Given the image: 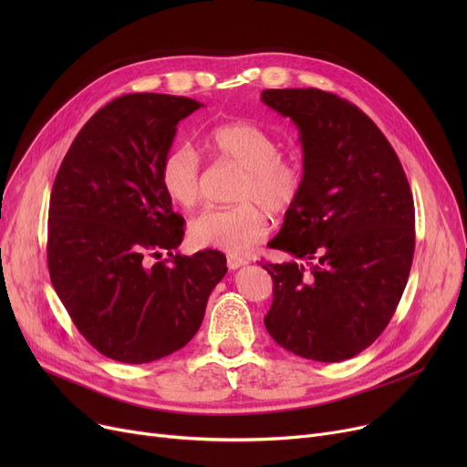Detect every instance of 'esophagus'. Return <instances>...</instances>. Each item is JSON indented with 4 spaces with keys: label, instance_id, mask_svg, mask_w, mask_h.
<instances>
[{
    "label": "esophagus",
    "instance_id": "esophagus-1",
    "mask_svg": "<svg viewBox=\"0 0 467 467\" xmlns=\"http://www.w3.org/2000/svg\"><path fill=\"white\" fill-rule=\"evenodd\" d=\"M244 265H248V261H246V259H242V257H234V255L227 257V266L231 268V271H236V268H240V266H244Z\"/></svg>",
    "mask_w": 467,
    "mask_h": 467
}]
</instances>
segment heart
<instances>
[{
	"mask_svg": "<svg viewBox=\"0 0 467 467\" xmlns=\"http://www.w3.org/2000/svg\"><path fill=\"white\" fill-rule=\"evenodd\" d=\"M206 150L219 161L244 170L231 208H210L191 219L189 238L199 248L229 254L248 252L268 234L265 208L284 213L299 201L305 171L299 162L282 155V143L246 120L221 122L204 134ZM161 183L171 201L191 208L202 196L201 159L189 145H176L164 155Z\"/></svg>",
	"mask_w": 467,
	"mask_h": 467,
	"instance_id": "obj_1",
	"label": "heart"
}]
</instances>
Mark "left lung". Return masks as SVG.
I'll list each match as a JSON object with an SVG mask.
<instances>
[{
	"mask_svg": "<svg viewBox=\"0 0 467 467\" xmlns=\"http://www.w3.org/2000/svg\"><path fill=\"white\" fill-rule=\"evenodd\" d=\"M261 100L299 129L305 189L268 246L305 265L266 263L265 327L306 359L354 358L384 331L407 285L414 202L386 136L354 104L317 88H268Z\"/></svg>",
	"mask_w": 467,
	"mask_h": 467,
	"instance_id": "obj_1",
	"label": "left lung"
}]
</instances>
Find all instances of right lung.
<instances>
[{"mask_svg": "<svg viewBox=\"0 0 467 467\" xmlns=\"http://www.w3.org/2000/svg\"><path fill=\"white\" fill-rule=\"evenodd\" d=\"M199 108L185 96H120L87 120L58 168L48 273L81 335L115 361L150 363L183 348L227 273L221 252H176L185 221L161 183L178 122ZM162 251L169 257L153 264Z\"/></svg>", "mask_w": 467, "mask_h": 467, "instance_id": "obj_1", "label": "right lung"}]
</instances>
